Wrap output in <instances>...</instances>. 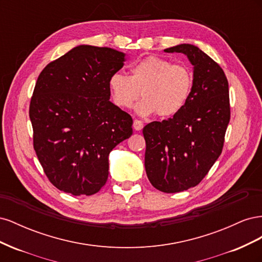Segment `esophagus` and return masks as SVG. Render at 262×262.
<instances>
[{
  "mask_svg": "<svg viewBox=\"0 0 262 262\" xmlns=\"http://www.w3.org/2000/svg\"><path fill=\"white\" fill-rule=\"evenodd\" d=\"M133 128L136 129L137 131H141L142 129H143V122H142L141 120H138V119H136V120L133 121Z\"/></svg>",
  "mask_w": 262,
  "mask_h": 262,
  "instance_id": "obj_1",
  "label": "esophagus"
}]
</instances>
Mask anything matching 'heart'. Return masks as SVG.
I'll return each mask as SVG.
<instances>
[{
  "mask_svg": "<svg viewBox=\"0 0 262 262\" xmlns=\"http://www.w3.org/2000/svg\"><path fill=\"white\" fill-rule=\"evenodd\" d=\"M108 87L118 107L131 108L142 95L144 99L137 107L140 115L156 113L158 117L167 118L186 106L192 92L193 73L185 64H172L152 55L134 63L130 76L113 74Z\"/></svg>",
  "mask_w": 262,
  "mask_h": 262,
  "instance_id": "heart-1",
  "label": "heart"
}]
</instances>
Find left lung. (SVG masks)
<instances>
[{
    "label": "left lung",
    "mask_w": 262,
    "mask_h": 262,
    "mask_svg": "<svg viewBox=\"0 0 262 262\" xmlns=\"http://www.w3.org/2000/svg\"><path fill=\"white\" fill-rule=\"evenodd\" d=\"M187 55L193 87L186 106L167 120L143 128L145 170L150 184L166 193L195 187L216 162L231 118L224 71L198 47L182 43L164 50Z\"/></svg>",
    "instance_id": "obj_1"
}]
</instances>
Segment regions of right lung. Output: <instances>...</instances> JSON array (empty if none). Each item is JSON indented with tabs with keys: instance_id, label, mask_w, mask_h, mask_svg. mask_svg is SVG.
Wrapping results in <instances>:
<instances>
[{
	"instance_id": "add662e5",
	"label": "right lung",
	"mask_w": 262,
	"mask_h": 262,
	"mask_svg": "<svg viewBox=\"0 0 262 262\" xmlns=\"http://www.w3.org/2000/svg\"><path fill=\"white\" fill-rule=\"evenodd\" d=\"M123 52L77 46L39 74L29 106L34 148L51 184L92 195L106 184L109 153L131 137L132 118L110 101Z\"/></svg>"
}]
</instances>
